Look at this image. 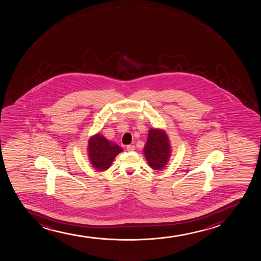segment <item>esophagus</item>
<instances>
[{
  "instance_id": "obj_1",
  "label": "esophagus",
  "mask_w": 261,
  "mask_h": 261,
  "mask_svg": "<svg viewBox=\"0 0 261 261\" xmlns=\"http://www.w3.org/2000/svg\"><path fill=\"white\" fill-rule=\"evenodd\" d=\"M126 149L128 151H133V150H135V146L134 145H128V146L126 147Z\"/></svg>"
}]
</instances>
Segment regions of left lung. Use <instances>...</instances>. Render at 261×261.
Segmentation results:
<instances>
[{"label":"left lung","instance_id":"1","mask_svg":"<svg viewBox=\"0 0 261 261\" xmlns=\"http://www.w3.org/2000/svg\"><path fill=\"white\" fill-rule=\"evenodd\" d=\"M144 154L147 162L154 170H161L171 156V146L164 129H150L144 145Z\"/></svg>","mask_w":261,"mask_h":261}]
</instances>
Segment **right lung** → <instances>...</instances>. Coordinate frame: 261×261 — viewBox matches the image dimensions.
Returning a JSON list of instances; mask_svg holds the SVG:
<instances>
[{"mask_svg": "<svg viewBox=\"0 0 261 261\" xmlns=\"http://www.w3.org/2000/svg\"><path fill=\"white\" fill-rule=\"evenodd\" d=\"M122 151L123 149L119 145L111 143L100 134L91 137L89 140V159L97 171H103L111 167L116 156Z\"/></svg>", "mask_w": 261, "mask_h": 261, "instance_id": "add662e5", "label": "right lung"}]
</instances>
